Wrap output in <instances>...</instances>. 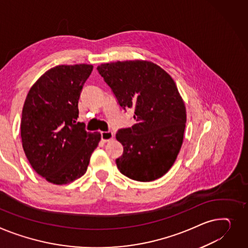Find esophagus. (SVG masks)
<instances>
[{
    "label": "esophagus",
    "mask_w": 248,
    "mask_h": 248,
    "mask_svg": "<svg viewBox=\"0 0 248 248\" xmlns=\"http://www.w3.org/2000/svg\"><path fill=\"white\" fill-rule=\"evenodd\" d=\"M113 139L112 131H102V140L104 141H110Z\"/></svg>",
    "instance_id": "1"
}]
</instances>
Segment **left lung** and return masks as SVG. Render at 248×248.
<instances>
[{
	"mask_svg": "<svg viewBox=\"0 0 248 248\" xmlns=\"http://www.w3.org/2000/svg\"><path fill=\"white\" fill-rule=\"evenodd\" d=\"M96 70L120 106L135 110L136 124L115 135L124 146L115 160L119 170L143 183L161 177L177 157L186 123L174 80L159 65L141 60L102 63Z\"/></svg>",
	"mask_w": 248,
	"mask_h": 248,
	"instance_id": "1",
	"label": "left lung"
}]
</instances>
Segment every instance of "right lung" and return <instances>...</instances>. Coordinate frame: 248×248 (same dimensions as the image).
Listing matches in <instances>:
<instances>
[{
  "label": "right lung",
  "mask_w": 248,
  "mask_h": 248,
  "mask_svg": "<svg viewBox=\"0 0 248 248\" xmlns=\"http://www.w3.org/2000/svg\"><path fill=\"white\" fill-rule=\"evenodd\" d=\"M87 63L49 69L30 89L21 120L25 155L34 170L62 186L84 175L101 134L78 123V98L93 71Z\"/></svg>",
  "instance_id": "1"
}]
</instances>
